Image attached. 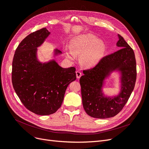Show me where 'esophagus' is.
<instances>
[{
    "label": "esophagus",
    "instance_id": "34e87169",
    "mask_svg": "<svg viewBox=\"0 0 149 149\" xmlns=\"http://www.w3.org/2000/svg\"><path fill=\"white\" fill-rule=\"evenodd\" d=\"M81 75V73L80 72V71H79V70L76 71V76H77V79H80Z\"/></svg>",
    "mask_w": 149,
    "mask_h": 149
}]
</instances>
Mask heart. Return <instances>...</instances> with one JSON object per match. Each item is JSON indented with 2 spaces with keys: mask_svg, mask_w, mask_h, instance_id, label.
<instances>
[{
  "mask_svg": "<svg viewBox=\"0 0 149 149\" xmlns=\"http://www.w3.org/2000/svg\"><path fill=\"white\" fill-rule=\"evenodd\" d=\"M105 51L106 45L103 41L92 35H85L76 36L72 40L66 56L70 60L74 59V56H79L81 65L92 68L103 58Z\"/></svg>",
  "mask_w": 149,
  "mask_h": 149,
  "instance_id": "1",
  "label": "heart"
}]
</instances>
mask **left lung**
<instances>
[{
    "mask_svg": "<svg viewBox=\"0 0 149 149\" xmlns=\"http://www.w3.org/2000/svg\"><path fill=\"white\" fill-rule=\"evenodd\" d=\"M119 48L103 57L93 68L84 70L80 79L82 104L85 112L95 118L116 116L127 102L135 86L137 76L135 54L124 38L118 35ZM118 70L122 74V90L116 97H106L101 88L104 80L111 71Z\"/></svg>",
    "mask_w": 149,
    "mask_h": 149,
    "instance_id": "obj_1",
    "label": "left lung"
}]
</instances>
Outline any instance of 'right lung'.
Here are the masks:
<instances>
[{
  "label": "right lung",
  "instance_id": "add662e5",
  "mask_svg": "<svg viewBox=\"0 0 149 149\" xmlns=\"http://www.w3.org/2000/svg\"><path fill=\"white\" fill-rule=\"evenodd\" d=\"M49 34L44 28L28 35L18 46L12 62V85L18 98L29 111L42 116L57 111L68 85L76 80L74 67L65 69L54 60L38 61L37 47ZM61 53L55 49L56 55Z\"/></svg>",
  "mask_w": 149,
  "mask_h": 149
}]
</instances>
